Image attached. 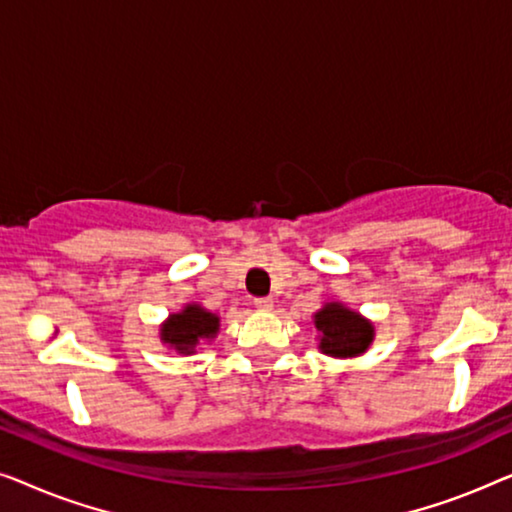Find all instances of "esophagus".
<instances>
[{"mask_svg": "<svg viewBox=\"0 0 512 512\" xmlns=\"http://www.w3.org/2000/svg\"><path fill=\"white\" fill-rule=\"evenodd\" d=\"M255 308L257 311H271L273 301L269 297H259V299H255Z\"/></svg>", "mask_w": 512, "mask_h": 512, "instance_id": "34e87169", "label": "esophagus"}]
</instances>
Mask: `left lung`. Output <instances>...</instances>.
Masks as SVG:
<instances>
[{"label":"left lung","mask_w":512,"mask_h":512,"mask_svg":"<svg viewBox=\"0 0 512 512\" xmlns=\"http://www.w3.org/2000/svg\"><path fill=\"white\" fill-rule=\"evenodd\" d=\"M315 329L320 331V350L329 357L362 355L376 334L369 320L338 301L325 304L315 313Z\"/></svg>","instance_id":"obj_1"}]
</instances>
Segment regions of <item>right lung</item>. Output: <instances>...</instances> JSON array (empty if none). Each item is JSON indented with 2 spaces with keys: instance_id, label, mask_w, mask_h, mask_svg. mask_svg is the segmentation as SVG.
Listing matches in <instances>:
<instances>
[{
  "instance_id": "right-lung-1",
  "label": "right lung",
  "mask_w": 512,
  "mask_h": 512,
  "mask_svg": "<svg viewBox=\"0 0 512 512\" xmlns=\"http://www.w3.org/2000/svg\"><path fill=\"white\" fill-rule=\"evenodd\" d=\"M220 318L199 304H187L183 311L169 315L160 329L162 343L174 348L181 355H192L201 341H211L218 336Z\"/></svg>"
}]
</instances>
